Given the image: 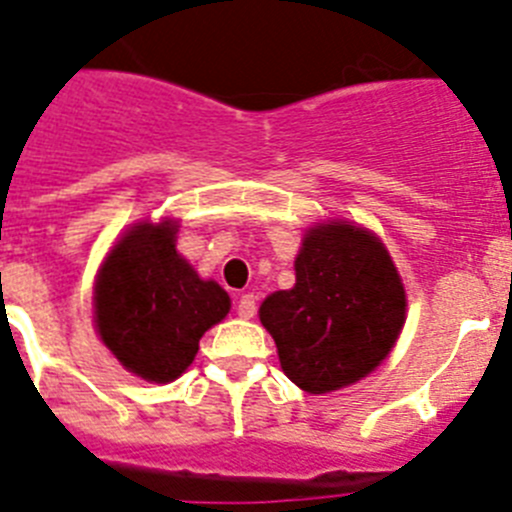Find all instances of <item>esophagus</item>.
Instances as JSON below:
<instances>
[{
	"label": "esophagus",
	"instance_id": "esophagus-1",
	"mask_svg": "<svg viewBox=\"0 0 512 512\" xmlns=\"http://www.w3.org/2000/svg\"><path fill=\"white\" fill-rule=\"evenodd\" d=\"M237 314L242 319H252L257 314V304H255V296L252 293H244L242 299L237 304Z\"/></svg>",
	"mask_w": 512,
	"mask_h": 512
}]
</instances>
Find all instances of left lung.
I'll return each instance as SVG.
<instances>
[{"label": "left lung", "instance_id": "8db88e82", "mask_svg": "<svg viewBox=\"0 0 512 512\" xmlns=\"http://www.w3.org/2000/svg\"><path fill=\"white\" fill-rule=\"evenodd\" d=\"M404 288L384 244L350 224L304 237L296 286L262 301L260 322L288 379L309 394L355 384L384 361L404 324Z\"/></svg>", "mask_w": 512, "mask_h": 512}]
</instances>
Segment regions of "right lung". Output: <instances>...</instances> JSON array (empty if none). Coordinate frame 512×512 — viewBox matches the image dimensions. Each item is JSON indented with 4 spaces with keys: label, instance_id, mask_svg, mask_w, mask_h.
Instances as JSON below:
<instances>
[{
    "label": "right lung",
    "instance_id": "obj_1",
    "mask_svg": "<svg viewBox=\"0 0 512 512\" xmlns=\"http://www.w3.org/2000/svg\"><path fill=\"white\" fill-rule=\"evenodd\" d=\"M229 296L175 250V226H133L97 275L95 322L131 373L175 381L193 363L203 332L229 314Z\"/></svg>",
    "mask_w": 512,
    "mask_h": 512
}]
</instances>
